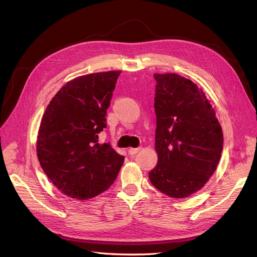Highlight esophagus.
Returning a JSON list of instances; mask_svg holds the SVG:
<instances>
[{
    "mask_svg": "<svg viewBox=\"0 0 257 257\" xmlns=\"http://www.w3.org/2000/svg\"><path fill=\"white\" fill-rule=\"evenodd\" d=\"M141 150H142L141 147H138V148H130V149L127 150V152H128L130 155H135L136 153H138Z\"/></svg>",
    "mask_w": 257,
    "mask_h": 257,
    "instance_id": "obj_1",
    "label": "esophagus"
}]
</instances>
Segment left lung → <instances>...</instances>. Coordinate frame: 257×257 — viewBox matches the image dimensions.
Here are the masks:
<instances>
[{"mask_svg": "<svg viewBox=\"0 0 257 257\" xmlns=\"http://www.w3.org/2000/svg\"><path fill=\"white\" fill-rule=\"evenodd\" d=\"M159 161L151 183L174 198L200 190L214 173L223 150V133L211 104L190 79L154 74Z\"/></svg>", "mask_w": 257, "mask_h": 257, "instance_id": "obj_1", "label": "left lung"}]
</instances>
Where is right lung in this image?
Masks as SVG:
<instances>
[{"label": "right lung", "mask_w": 257, "mask_h": 257, "mask_svg": "<svg viewBox=\"0 0 257 257\" xmlns=\"http://www.w3.org/2000/svg\"><path fill=\"white\" fill-rule=\"evenodd\" d=\"M120 71L67 82L46 108L37 136V158L50 181L68 197L89 199L115 180L124 162L110 144H98Z\"/></svg>", "instance_id": "add662e5"}]
</instances>
